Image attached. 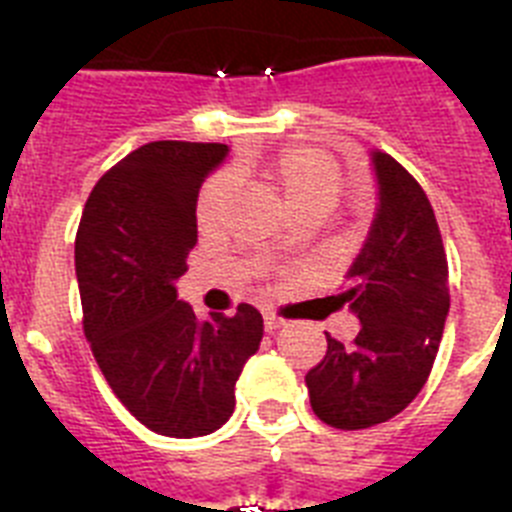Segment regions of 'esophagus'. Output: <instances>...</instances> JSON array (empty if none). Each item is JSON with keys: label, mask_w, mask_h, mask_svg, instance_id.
I'll list each match as a JSON object with an SVG mask.
<instances>
[{"label": "esophagus", "mask_w": 512, "mask_h": 512, "mask_svg": "<svg viewBox=\"0 0 512 512\" xmlns=\"http://www.w3.org/2000/svg\"><path fill=\"white\" fill-rule=\"evenodd\" d=\"M284 325V320L279 318V315H274V312L266 310L264 312V328L269 330V333H274V330H279Z\"/></svg>", "instance_id": "34e87169"}]
</instances>
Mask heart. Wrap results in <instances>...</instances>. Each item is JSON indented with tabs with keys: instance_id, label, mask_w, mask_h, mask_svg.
Instances as JSON below:
<instances>
[{
	"instance_id": "1",
	"label": "heart",
	"mask_w": 512,
	"mask_h": 512,
	"mask_svg": "<svg viewBox=\"0 0 512 512\" xmlns=\"http://www.w3.org/2000/svg\"><path fill=\"white\" fill-rule=\"evenodd\" d=\"M233 171L238 176L251 174V164L235 161ZM271 187L277 189L289 205V210H325L336 205L343 189V171L341 164L330 153L320 148L307 146H289L277 153L266 169ZM235 192V176L223 171L212 176L210 182L202 187L200 200H197V220L202 225H215L228 210Z\"/></svg>"
}]
</instances>
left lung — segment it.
I'll return each instance as SVG.
<instances>
[{"label": "left lung", "instance_id": "left-lung-1", "mask_svg": "<svg viewBox=\"0 0 512 512\" xmlns=\"http://www.w3.org/2000/svg\"><path fill=\"white\" fill-rule=\"evenodd\" d=\"M377 212L336 305L361 330L307 372L310 405L323 423L361 431L395 418L423 390L449 315V264L423 187L390 153L372 151Z\"/></svg>", "mask_w": 512, "mask_h": 512}]
</instances>
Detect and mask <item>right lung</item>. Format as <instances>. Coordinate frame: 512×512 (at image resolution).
I'll return each instance as SVG.
<instances>
[{
  "label": "right lung",
  "instance_id": "add662e5",
  "mask_svg": "<svg viewBox=\"0 0 512 512\" xmlns=\"http://www.w3.org/2000/svg\"><path fill=\"white\" fill-rule=\"evenodd\" d=\"M223 143L153 140L112 166L89 194L76 233L84 333L117 400L171 438L217 431L235 408V382L259 351L264 318L200 320L176 300L197 243V194L223 164Z\"/></svg>",
  "mask_w": 512,
  "mask_h": 512
}]
</instances>
